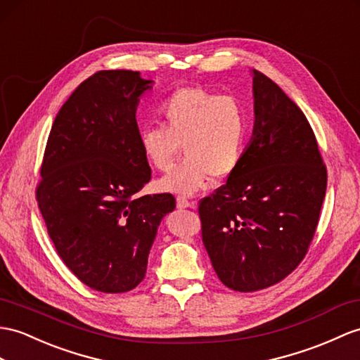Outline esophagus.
<instances>
[{"mask_svg":"<svg viewBox=\"0 0 360 360\" xmlns=\"http://www.w3.org/2000/svg\"><path fill=\"white\" fill-rule=\"evenodd\" d=\"M197 206L195 201H189L185 197H177V207L179 209H185V207H192L194 209Z\"/></svg>","mask_w":360,"mask_h":360,"instance_id":"obj_1","label":"esophagus"}]
</instances>
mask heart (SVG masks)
Here are the masks:
<instances>
[{"instance_id":"1","label":"heart","mask_w":360,"mask_h":360,"mask_svg":"<svg viewBox=\"0 0 360 360\" xmlns=\"http://www.w3.org/2000/svg\"><path fill=\"white\" fill-rule=\"evenodd\" d=\"M163 127H145L139 145L157 171H169L181 151L185 159L157 185L180 195L195 194L210 175L221 180L235 172L248 139V116L241 102L203 86L175 90L160 107Z\"/></svg>"}]
</instances>
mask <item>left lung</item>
I'll use <instances>...</instances> for the list:
<instances>
[{"mask_svg":"<svg viewBox=\"0 0 360 360\" xmlns=\"http://www.w3.org/2000/svg\"><path fill=\"white\" fill-rule=\"evenodd\" d=\"M255 127L223 186L198 203L201 238L220 281L257 292L301 264L316 232L327 168L309 120L253 70Z\"/></svg>","mask_w":360,"mask_h":360,"instance_id":"left-lung-1","label":"left lung"}]
</instances>
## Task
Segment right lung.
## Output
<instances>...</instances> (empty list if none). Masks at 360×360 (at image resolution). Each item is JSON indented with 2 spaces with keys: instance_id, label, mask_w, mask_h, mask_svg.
I'll list each match as a JSON object with an SVG mask.
<instances>
[{
  "instance_id": "add662e5",
  "label": "right lung",
  "mask_w": 360,
  "mask_h": 360,
  "mask_svg": "<svg viewBox=\"0 0 360 360\" xmlns=\"http://www.w3.org/2000/svg\"><path fill=\"white\" fill-rule=\"evenodd\" d=\"M153 81L102 70L77 86L51 125L37 200L59 258L79 281L125 293L143 281L172 194L139 197L151 180L136 108Z\"/></svg>"
}]
</instances>
